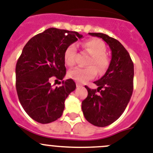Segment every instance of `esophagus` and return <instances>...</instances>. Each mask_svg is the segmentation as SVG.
Returning <instances> with one entry per match:
<instances>
[{
  "mask_svg": "<svg viewBox=\"0 0 153 153\" xmlns=\"http://www.w3.org/2000/svg\"><path fill=\"white\" fill-rule=\"evenodd\" d=\"M76 87L77 88H82V85L81 84H79V83H76Z\"/></svg>",
  "mask_w": 153,
  "mask_h": 153,
  "instance_id": "1",
  "label": "esophagus"
}]
</instances>
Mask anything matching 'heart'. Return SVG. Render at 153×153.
<instances>
[{"instance_id":"b5f03b06","label":"heart","mask_w":153,"mask_h":153,"mask_svg":"<svg viewBox=\"0 0 153 153\" xmlns=\"http://www.w3.org/2000/svg\"><path fill=\"white\" fill-rule=\"evenodd\" d=\"M82 48L87 51L91 57L88 61L86 68H75L68 72V76L73 80L80 83H84L96 75L97 70L99 73L105 71L109 64V61L105 53L106 46L102 40L91 38L82 43ZM76 48L74 45L68 46L64 52V62L66 65L71 67L75 63ZM94 66H93V65Z\"/></svg>"}]
</instances>
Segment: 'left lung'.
I'll return each mask as SVG.
<instances>
[{
    "label": "left lung",
    "instance_id": "1",
    "mask_svg": "<svg viewBox=\"0 0 153 153\" xmlns=\"http://www.w3.org/2000/svg\"><path fill=\"white\" fill-rule=\"evenodd\" d=\"M88 34L102 38L111 51L108 70L94 82L98 88L85 86L88 96L82 102L86 120L95 126L105 127L119 119L129 102L133 91L134 65L127 50L118 40L102 33Z\"/></svg>",
    "mask_w": 153,
    "mask_h": 153
}]
</instances>
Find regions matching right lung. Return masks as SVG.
I'll use <instances>...</instances> for the list:
<instances>
[{
	"mask_svg": "<svg viewBox=\"0 0 153 153\" xmlns=\"http://www.w3.org/2000/svg\"><path fill=\"white\" fill-rule=\"evenodd\" d=\"M82 35L76 31L51 27L29 40L16 64V90L26 113L42 124L62 116L65 101L76 88L72 79L64 81V52ZM51 76L62 80L53 88Z\"/></svg>",
	"mask_w": 153,
	"mask_h": 153,
	"instance_id": "right-lung-1",
	"label": "right lung"
}]
</instances>
